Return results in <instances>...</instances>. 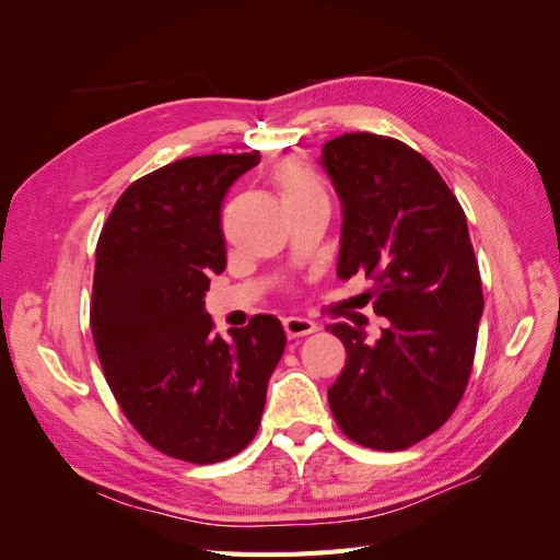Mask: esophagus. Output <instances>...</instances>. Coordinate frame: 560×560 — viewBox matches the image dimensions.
<instances>
[{
	"mask_svg": "<svg viewBox=\"0 0 560 560\" xmlns=\"http://www.w3.org/2000/svg\"><path fill=\"white\" fill-rule=\"evenodd\" d=\"M282 327H284V331H287V336H290V338L308 336V334H313V331L317 329L315 322H311V319H306V317H299V315L284 317V319H282Z\"/></svg>",
	"mask_w": 560,
	"mask_h": 560,
	"instance_id": "obj_1",
	"label": "esophagus"
}]
</instances>
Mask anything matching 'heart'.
Segmentation results:
<instances>
[{
    "label": "heart",
    "instance_id": "b5f03b06",
    "mask_svg": "<svg viewBox=\"0 0 560 560\" xmlns=\"http://www.w3.org/2000/svg\"><path fill=\"white\" fill-rule=\"evenodd\" d=\"M273 182L284 202L325 196V189H322V182L315 175L313 167L299 159H287L278 163V167L273 171Z\"/></svg>",
    "mask_w": 560,
    "mask_h": 560
}]
</instances>
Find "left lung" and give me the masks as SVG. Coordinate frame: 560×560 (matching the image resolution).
<instances>
[{
  "label": "left lung",
  "instance_id": "8db88e82",
  "mask_svg": "<svg viewBox=\"0 0 560 560\" xmlns=\"http://www.w3.org/2000/svg\"><path fill=\"white\" fill-rule=\"evenodd\" d=\"M322 165L343 206L336 273L371 280L362 296L387 319L376 343L327 325L346 346L331 413L354 444L409 448L451 418L471 374L483 292L467 219L434 165L395 138L346 132Z\"/></svg>",
  "mask_w": 560,
  "mask_h": 560
}]
</instances>
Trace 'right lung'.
I'll use <instances>...</instances> for the list:
<instances>
[{
    "instance_id": "1",
    "label": "right lung",
    "mask_w": 560,
    "mask_h": 560,
    "mask_svg": "<svg viewBox=\"0 0 560 560\" xmlns=\"http://www.w3.org/2000/svg\"><path fill=\"white\" fill-rule=\"evenodd\" d=\"M259 161V151L189 156L140 177L95 249L91 329L105 378L144 442L194 465L252 442L287 343L273 315L214 334L202 301L226 268L222 200Z\"/></svg>"
}]
</instances>
